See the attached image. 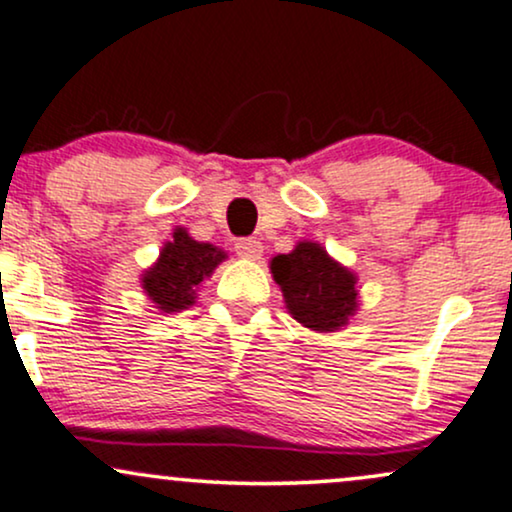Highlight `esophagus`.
Instances as JSON below:
<instances>
[{"mask_svg": "<svg viewBox=\"0 0 512 512\" xmlns=\"http://www.w3.org/2000/svg\"><path fill=\"white\" fill-rule=\"evenodd\" d=\"M262 250H264L262 243L255 238H240L236 243L238 257H243V260H260Z\"/></svg>", "mask_w": 512, "mask_h": 512, "instance_id": "esophagus-1", "label": "esophagus"}]
</instances>
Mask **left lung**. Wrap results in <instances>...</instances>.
I'll return each instance as SVG.
<instances>
[{
    "label": "left lung",
    "instance_id": "left-lung-1",
    "mask_svg": "<svg viewBox=\"0 0 512 512\" xmlns=\"http://www.w3.org/2000/svg\"><path fill=\"white\" fill-rule=\"evenodd\" d=\"M279 283L288 315L317 334H331L348 326L360 307L357 276L315 240H298L288 255L269 262Z\"/></svg>",
    "mask_w": 512,
    "mask_h": 512
}]
</instances>
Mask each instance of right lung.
<instances>
[{
  "label": "right lung",
  "mask_w": 512,
  "mask_h": 512,
  "mask_svg": "<svg viewBox=\"0 0 512 512\" xmlns=\"http://www.w3.org/2000/svg\"><path fill=\"white\" fill-rule=\"evenodd\" d=\"M226 257L229 255L217 245L195 240L188 229L176 226L155 264L140 274V286L159 312L171 315L188 310L195 305L200 283L209 279Z\"/></svg>",
  "instance_id": "obj_1"
}]
</instances>
